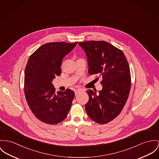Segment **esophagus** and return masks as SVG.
Here are the masks:
<instances>
[{"instance_id":"esophagus-1","label":"esophagus","mask_w":159,"mask_h":159,"mask_svg":"<svg viewBox=\"0 0 159 159\" xmlns=\"http://www.w3.org/2000/svg\"><path fill=\"white\" fill-rule=\"evenodd\" d=\"M82 91V90L81 89H77V90H75V96L76 95H77L79 93H80Z\"/></svg>"}]
</instances>
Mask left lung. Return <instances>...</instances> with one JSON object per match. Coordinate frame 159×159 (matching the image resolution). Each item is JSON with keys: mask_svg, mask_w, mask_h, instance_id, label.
Segmentation results:
<instances>
[{"mask_svg": "<svg viewBox=\"0 0 159 159\" xmlns=\"http://www.w3.org/2000/svg\"><path fill=\"white\" fill-rule=\"evenodd\" d=\"M79 45L85 52L89 74L102 78L103 88L98 94L86 91V113L95 122H110L121 112L129 96L131 81L128 61L122 50L105 41H87Z\"/></svg>", "mask_w": 159, "mask_h": 159, "instance_id": "1", "label": "left lung"}]
</instances>
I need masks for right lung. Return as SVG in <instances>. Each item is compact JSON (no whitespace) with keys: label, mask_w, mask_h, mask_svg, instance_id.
I'll list each match as a JSON object with an SVG mask.
<instances>
[{"label":"right lung","mask_w":159,"mask_h":159,"mask_svg":"<svg viewBox=\"0 0 159 159\" xmlns=\"http://www.w3.org/2000/svg\"><path fill=\"white\" fill-rule=\"evenodd\" d=\"M77 43L57 42L43 44L28 61L25 70V96L30 110L42 122H61L70 110L74 92L66 89L56 93L52 82L61 74L62 59Z\"/></svg>","instance_id":"right-lung-1"}]
</instances>
